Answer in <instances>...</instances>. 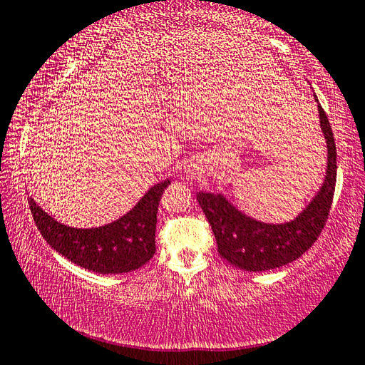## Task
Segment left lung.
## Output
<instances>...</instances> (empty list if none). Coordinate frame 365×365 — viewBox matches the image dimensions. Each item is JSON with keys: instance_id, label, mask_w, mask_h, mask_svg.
Wrapping results in <instances>:
<instances>
[{"instance_id": "1", "label": "left lung", "mask_w": 365, "mask_h": 365, "mask_svg": "<svg viewBox=\"0 0 365 365\" xmlns=\"http://www.w3.org/2000/svg\"><path fill=\"white\" fill-rule=\"evenodd\" d=\"M317 110L327 142L326 180L319 193L295 220L282 225L262 223L242 214L222 195L202 191L196 195L214 231L218 254L236 268L267 271L284 267L313 246L326 227L335 193L336 147L326 111L321 105H317Z\"/></svg>"}]
</instances>
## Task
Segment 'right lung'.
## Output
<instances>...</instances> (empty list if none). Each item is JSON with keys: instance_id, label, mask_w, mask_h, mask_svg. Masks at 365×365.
Wrapping results in <instances>:
<instances>
[{"instance_id": "obj_1", "label": "right lung", "mask_w": 365, "mask_h": 365, "mask_svg": "<svg viewBox=\"0 0 365 365\" xmlns=\"http://www.w3.org/2000/svg\"><path fill=\"white\" fill-rule=\"evenodd\" d=\"M169 183H156L124 217L98 228L81 230L58 223L33 197H29V205L39 233L70 262L101 274L129 273L155 255L158 205Z\"/></svg>"}]
</instances>
